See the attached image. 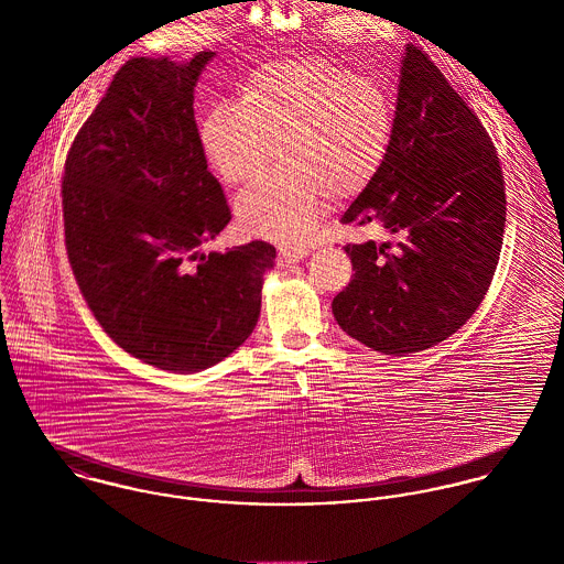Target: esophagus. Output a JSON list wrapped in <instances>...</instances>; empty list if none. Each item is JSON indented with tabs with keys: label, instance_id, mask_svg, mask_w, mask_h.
Listing matches in <instances>:
<instances>
[{
	"label": "esophagus",
	"instance_id": "esophagus-1",
	"mask_svg": "<svg viewBox=\"0 0 564 564\" xmlns=\"http://www.w3.org/2000/svg\"><path fill=\"white\" fill-rule=\"evenodd\" d=\"M278 251H280V260L286 262V264L300 262L302 258L308 256V249H306V247H300V245H280Z\"/></svg>",
	"mask_w": 564,
	"mask_h": 564
}]
</instances>
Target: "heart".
Segmentation results:
<instances>
[{
    "mask_svg": "<svg viewBox=\"0 0 564 564\" xmlns=\"http://www.w3.org/2000/svg\"><path fill=\"white\" fill-rule=\"evenodd\" d=\"M395 132L391 90L327 61L269 63L245 80L235 106L199 121V150L228 186H242L280 156L264 182L237 199L242 232L302 242L317 228L327 197L362 195L389 159Z\"/></svg>",
    "mask_w": 564,
    "mask_h": 564,
    "instance_id": "b5f03b06",
    "label": "heart"
}]
</instances>
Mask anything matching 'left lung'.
Listing matches in <instances>:
<instances>
[{"label":"left lung","mask_w":564,"mask_h":564,"mask_svg":"<svg viewBox=\"0 0 564 564\" xmlns=\"http://www.w3.org/2000/svg\"><path fill=\"white\" fill-rule=\"evenodd\" d=\"M340 221L395 235L343 247L354 275L332 313L362 345L389 356L427 349L482 304L503 241L501 164L478 115L414 45L389 159Z\"/></svg>","instance_id":"obj_1"}]
</instances>
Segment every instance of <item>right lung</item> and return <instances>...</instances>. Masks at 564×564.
Instances as JSON below:
<instances>
[{"label": "right lung", "instance_id": "add662e5", "mask_svg": "<svg viewBox=\"0 0 564 564\" xmlns=\"http://www.w3.org/2000/svg\"><path fill=\"white\" fill-rule=\"evenodd\" d=\"M191 63L132 58L76 134L63 175L65 247L82 297L134 358L195 373L230 356L260 315L275 247L202 253L232 219L199 150Z\"/></svg>", "mask_w": 564, "mask_h": 564}]
</instances>
